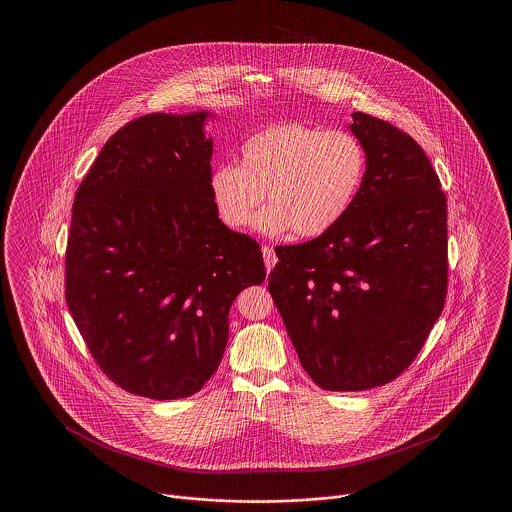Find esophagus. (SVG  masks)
Instances as JSON below:
<instances>
[{
	"mask_svg": "<svg viewBox=\"0 0 512 512\" xmlns=\"http://www.w3.org/2000/svg\"><path fill=\"white\" fill-rule=\"evenodd\" d=\"M263 257H265V268H267V272H270L276 265V253L270 245H263Z\"/></svg>",
	"mask_w": 512,
	"mask_h": 512,
	"instance_id": "esophagus-1",
	"label": "esophagus"
}]
</instances>
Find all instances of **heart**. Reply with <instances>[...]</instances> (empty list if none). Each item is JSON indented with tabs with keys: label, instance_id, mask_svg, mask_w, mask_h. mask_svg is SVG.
I'll return each mask as SVG.
<instances>
[{
	"label": "heart",
	"instance_id": "1",
	"mask_svg": "<svg viewBox=\"0 0 512 512\" xmlns=\"http://www.w3.org/2000/svg\"><path fill=\"white\" fill-rule=\"evenodd\" d=\"M368 155L349 130L274 122L240 147V165L220 163L209 192L220 220L242 230L263 199L257 226L267 234L292 228L299 238L330 232L353 207L365 182Z\"/></svg>",
	"mask_w": 512,
	"mask_h": 512
}]
</instances>
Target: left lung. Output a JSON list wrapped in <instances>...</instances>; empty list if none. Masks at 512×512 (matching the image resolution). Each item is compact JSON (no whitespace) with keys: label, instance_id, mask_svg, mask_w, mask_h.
Listing matches in <instances>:
<instances>
[{"label":"left lung","instance_id":"left-lung-1","mask_svg":"<svg viewBox=\"0 0 512 512\" xmlns=\"http://www.w3.org/2000/svg\"><path fill=\"white\" fill-rule=\"evenodd\" d=\"M368 155L353 207L311 242L278 245L268 290L299 363L328 391H363L413 363L447 297V199L424 149L353 113Z\"/></svg>","mask_w":512,"mask_h":512}]
</instances>
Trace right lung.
<instances>
[{"label":"right lung","instance_id":"right-lung-1","mask_svg":"<svg viewBox=\"0 0 512 512\" xmlns=\"http://www.w3.org/2000/svg\"><path fill=\"white\" fill-rule=\"evenodd\" d=\"M207 113L124 124L80 182L65 297L103 374L149 399L194 395L219 368L236 295L267 276L259 244L209 192Z\"/></svg>","mask_w":512,"mask_h":512}]
</instances>
